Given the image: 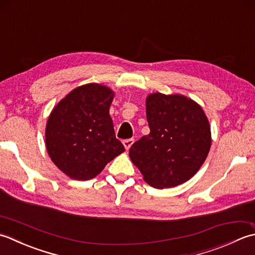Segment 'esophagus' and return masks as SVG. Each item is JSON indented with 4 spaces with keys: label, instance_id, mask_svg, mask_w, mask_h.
Masks as SVG:
<instances>
[{
    "label": "esophagus",
    "instance_id": "1",
    "mask_svg": "<svg viewBox=\"0 0 255 255\" xmlns=\"http://www.w3.org/2000/svg\"><path fill=\"white\" fill-rule=\"evenodd\" d=\"M133 143H134V139L133 138H128V139H124V141H123L124 147H126L127 149H128L129 147H131Z\"/></svg>",
    "mask_w": 255,
    "mask_h": 255
}]
</instances>
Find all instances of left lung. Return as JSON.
<instances>
[{"label": "left lung", "instance_id": "obj_1", "mask_svg": "<svg viewBox=\"0 0 255 255\" xmlns=\"http://www.w3.org/2000/svg\"><path fill=\"white\" fill-rule=\"evenodd\" d=\"M150 132L129 148V158L155 188L185 183L199 170L211 145L209 121L202 108L180 95L146 98Z\"/></svg>", "mask_w": 255, "mask_h": 255}]
</instances>
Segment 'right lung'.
<instances>
[{"mask_svg":"<svg viewBox=\"0 0 255 255\" xmlns=\"http://www.w3.org/2000/svg\"><path fill=\"white\" fill-rule=\"evenodd\" d=\"M113 97L110 88L88 84L68 93L51 111L46 147L54 164L70 178H95L126 150L109 113Z\"/></svg>","mask_w":255,"mask_h":255,"instance_id":"obj_1","label":"right lung"}]
</instances>
